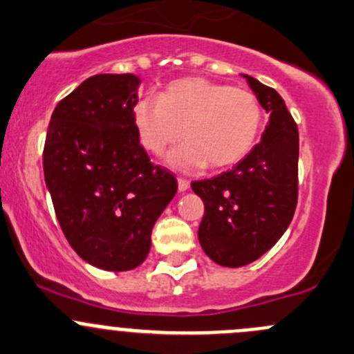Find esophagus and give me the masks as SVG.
<instances>
[{
	"label": "esophagus",
	"instance_id": "esophagus-1",
	"mask_svg": "<svg viewBox=\"0 0 354 354\" xmlns=\"http://www.w3.org/2000/svg\"><path fill=\"white\" fill-rule=\"evenodd\" d=\"M188 188H189V181L183 180V178H178V192L183 193V192H187Z\"/></svg>",
	"mask_w": 354,
	"mask_h": 354
}]
</instances>
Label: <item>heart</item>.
I'll return each instance as SVG.
<instances>
[{
	"label": "heart",
	"instance_id": "obj_1",
	"mask_svg": "<svg viewBox=\"0 0 354 354\" xmlns=\"http://www.w3.org/2000/svg\"><path fill=\"white\" fill-rule=\"evenodd\" d=\"M140 144L151 154L165 156L185 140L167 162L180 169H224L249 154L263 127L258 98L243 88L185 77L169 83L158 98H144L133 109Z\"/></svg>",
	"mask_w": 354,
	"mask_h": 354
}]
</instances>
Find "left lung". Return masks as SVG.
Returning <instances> with one entry per match:
<instances>
[{
  "label": "left lung",
  "mask_w": 354,
  "mask_h": 354,
  "mask_svg": "<svg viewBox=\"0 0 354 354\" xmlns=\"http://www.w3.org/2000/svg\"><path fill=\"white\" fill-rule=\"evenodd\" d=\"M270 124L252 151L227 173L193 181L205 203L198 241L212 261L239 268L261 258L292 222L299 193V130L280 95L243 74Z\"/></svg>",
  "instance_id": "8db88e82"
}]
</instances>
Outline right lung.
Here are the masks:
<instances>
[{"label":"right lung","instance_id":"1","mask_svg":"<svg viewBox=\"0 0 354 354\" xmlns=\"http://www.w3.org/2000/svg\"><path fill=\"white\" fill-rule=\"evenodd\" d=\"M136 74H96L57 103L44 176L62 232L80 258L106 271L147 258L151 232L178 181L139 142Z\"/></svg>","mask_w":354,"mask_h":354}]
</instances>
